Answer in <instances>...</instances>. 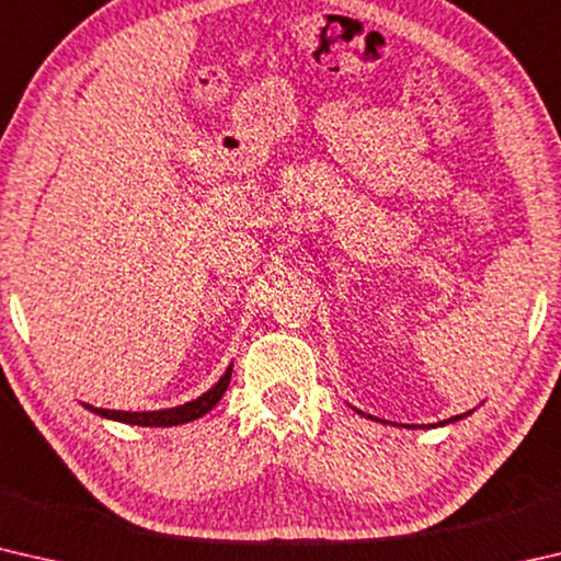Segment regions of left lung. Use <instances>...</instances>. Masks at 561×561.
I'll return each mask as SVG.
<instances>
[{
	"mask_svg": "<svg viewBox=\"0 0 561 561\" xmlns=\"http://www.w3.org/2000/svg\"><path fill=\"white\" fill-rule=\"evenodd\" d=\"M356 411V408H354ZM356 413H360V411H356ZM472 411H468V413H462V415H453V417H448V421H440V423H428V425H405V428H438V425H448V423H455V421H462V417H468ZM360 415H366V413H360ZM366 417H371V421H378V417H374V415H366ZM391 425H396V423H391Z\"/></svg>",
	"mask_w": 561,
	"mask_h": 561,
	"instance_id": "left-lung-1",
	"label": "left lung"
}]
</instances>
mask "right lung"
I'll return each mask as SVG.
<instances>
[{"instance_id":"add662e5","label":"right lung","mask_w":561,"mask_h":561,"mask_svg":"<svg viewBox=\"0 0 561 561\" xmlns=\"http://www.w3.org/2000/svg\"><path fill=\"white\" fill-rule=\"evenodd\" d=\"M232 378V364L225 368V374L220 376L210 391H205L203 396H197L195 401H187L183 405L175 408H163V411H108V408H93L89 403H83V408H89L91 413H96L101 417H108V421H118V423H128V425H144V428H170V425H183L190 421H197L203 417L207 411H213L220 401L222 393L227 391Z\"/></svg>"}]
</instances>
